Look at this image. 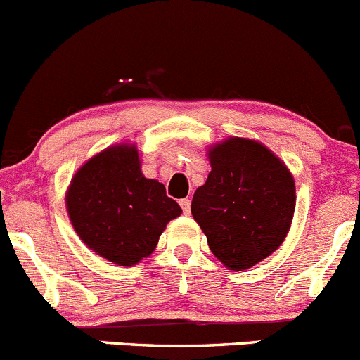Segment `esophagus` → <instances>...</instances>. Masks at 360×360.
Masks as SVG:
<instances>
[{
  "label": "esophagus",
  "mask_w": 360,
  "mask_h": 360,
  "mask_svg": "<svg viewBox=\"0 0 360 360\" xmlns=\"http://www.w3.org/2000/svg\"><path fill=\"white\" fill-rule=\"evenodd\" d=\"M180 206H181V211H184L185 214L191 213V199H188V198L180 199Z\"/></svg>",
  "instance_id": "obj_1"
}]
</instances>
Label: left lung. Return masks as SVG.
<instances>
[{
    "mask_svg": "<svg viewBox=\"0 0 360 360\" xmlns=\"http://www.w3.org/2000/svg\"><path fill=\"white\" fill-rule=\"evenodd\" d=\"M211 172L192 198V217L225 266L244 270L272 255L295 213V180L265 146L229 139L210 150Z\"/></svg>",
    "mask_w": 360,
    "mask_h": 360,
    "instance_id": "1",
    "label": "left lung"
}]
</instances>
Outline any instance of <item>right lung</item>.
Returning <instances> with one entry per match:
<instances>
[{"instance_id": "add662e5", "label": "right lung", "mask_w": 360, "mask_h": 360, "mask_svg": "<svg viewBox=\"0 0 360 360\" xmlns=\"http://www.w3.org/2000/svg\"><path fill=\"white\" fill-rule=\"evenodd\" d=\"M65 201L81 240L121 266L149 257L166 224L181 213L165 185L142 175L135 146H114L91 158L74 175Z\"/></svg>"}]
</instances>
